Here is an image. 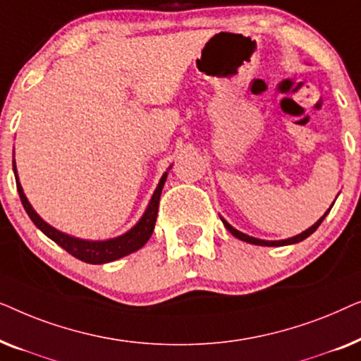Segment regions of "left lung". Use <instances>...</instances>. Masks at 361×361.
Listing matches in <instances>:
<instances>
[{
	"label": "left lung",
	"mask_w": 361,
	"mask_h": 361,
	"mask_svg": "<svg viewBox=\"0 0 361 361\" xmlns=\"http://www.w3.org/2000/svg\"><path fill=\"white\" fill-rule=\"evenodd\" d=\"M330 209H332V207H330ZM330 209L325 212V215L322 216V219H320L317 224H314L312 226H310L309 230H305V231H302V233L300 235H298V236H294V238H288V240H281V241H264V240H258V238H253V236H248V235H245V233H241V231H238V230H235L233 226L231 225H228L226 224V221L221 219V221H224V225L226 226V230L230 231L231 235L233 236H236V238H240V240H243V241H246V243H253V245H259V246H284V245H293V243H299V241H302V240H305L307 238V236H310L314 233L315 230L319 228V225L322 224L324 221V219L325 216H327V214L330 212Z\"/></svg>",
	"instance_id": "left-lung-1"
}]
</instances>
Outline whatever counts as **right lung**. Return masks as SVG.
Here are the masks:
<instances>
[{"label": "right lung", "instance_id": "1", "mask_svg": "<svg viewBox=\"0 0 361 361\" xmlns=\"http://www.w3.org/2000/svg\"><path fill=\"white\" fill-rule=\"evenodd\" d=\"M13 169H14V176H16V187L19 192V199H21L24 210L27 212L29 219L34 221V225H36L44 235H47L52 241H56L59 246H62L67 253H71L72 256H75L77 259L85 261V263H90V264L110 263V261L120 259L123 256L135 253V251H137L146 245V241L151 238L152 230H154L157 210H159L161 192L167 179V172H166V174L162 176L159 185H157L154 195H152V199L149 202V205H147V210L145 212V215H142V219L137 221L136 226H133L128 233L118 236V238L106 240V241H87V240L73 238V236H68L66 233H62V231L52 228L51 225H47L46 221H44L41 216L34 212L31 204H29L26 199V195H24L23 187L18 180L16 164H14V162H13Z\"/></svg>", "mask_w": 361, "mask_h": 361}]
</instances>
